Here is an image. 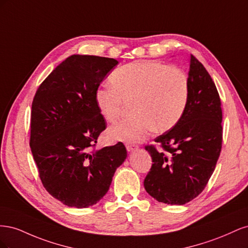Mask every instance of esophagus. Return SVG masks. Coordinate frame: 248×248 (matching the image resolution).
Here are the masks:
<instances>
[{"instance_id":"34e87169","label":"esophagus","mask_w":248,"mask_h":248,"mask_svg":"<svg viewBox=\"0 0 248 248\" xmlns=\"http://www.w3.org/2000/svg\"><path fill=\"white\" fill-rule=\"evenodd\" d=\"M139 149V146H137V145H131V144H127L126 145V150L128 152H133V151H136V150H138Z\"/></svg>"}]
</instances>
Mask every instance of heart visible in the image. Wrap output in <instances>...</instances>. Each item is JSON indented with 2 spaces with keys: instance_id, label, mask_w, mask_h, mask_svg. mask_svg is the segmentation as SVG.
<instances>
[{
  "instance_id": "b5f03b06",
  "label": "heart",
  "mask_w": 248,
  "mask_h": 248,
  "mask_svg": "<svg viewBox=\"0 0 248 248\" xmlns=\"http://www.w3.org/2000/svg\"><path fill=\"white\" fill-rule=\"evenodd\" d=\"M110 84L95 92V103L108 122L120 117L124 101H132V117L110 126L112 140L128 144L147 139L153 129L163 132L174 127L189 97L187 74L175 66L155 61L133 62L111 73Z\"/></svg>"
}]
</instances>
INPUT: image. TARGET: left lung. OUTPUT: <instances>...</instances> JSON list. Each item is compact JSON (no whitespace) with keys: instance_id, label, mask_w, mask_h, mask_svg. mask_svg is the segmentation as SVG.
<instances>
[{"instance_id":"8db88e82","label":"left lung","mask_w":248,"mask_h":248,"mask_svg":"<svg viewBox=\"0 0 248 248\" xmlns=\"http://www.w3.org/2000/svg\"><path fill=\"white\" fill-rule=\"evenodd\" d=\"M189 97L181 119L155 139L163 150L147 146L152 168L145 178L146 191L160 202L184 205L204 190L221 151L222 110L210 74L189 57Z\"/></svg>"}]
</instances>
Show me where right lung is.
Instances as JSON below:
<instances>
[{"mask_svg":"<svg viewBox=\"0 0 248 248\" xmlns=\"http://www.w3.org/2000/svg\"><path fill=\"white\" fill-rule=\"evenodd\" d=\"M118 63L72 55L43 80L33 99L30 147L34 160L46 189L68 207L88 208L99 202L127 157L122 142L92 150L107 127L95 92Z\"/></svg>","mask_w":248,"mask_h":248,"instance_id":"1","label":"right lung"}]
</instances>
